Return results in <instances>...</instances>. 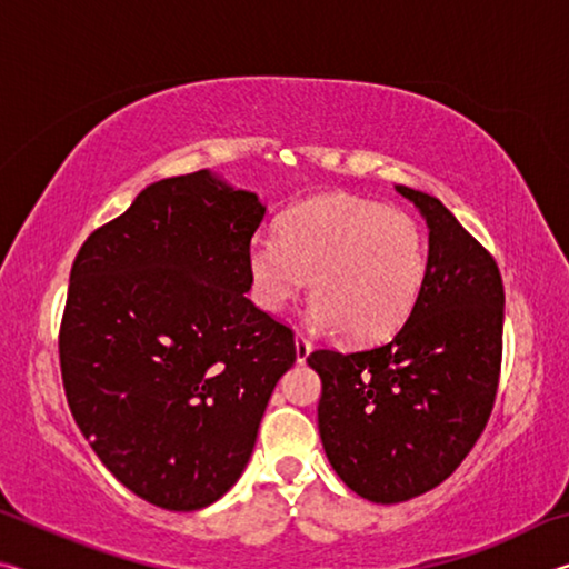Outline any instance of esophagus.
Listing matches in <instances>:
<instances>
[{
    "label": "esophagus",
    "mask_w": 569,
    "mask_h": 569,
    "mask_svg": "<svg viewBox=\"0 0 569 569\" xmlns=\"http://www.w3.org/2000/svg\"><path fill=\"white\" fill-rule=\"evenodd\" d=\"M296 359H298V363H303L306 359H308V353H311V349H313V343L306 339L303 333H296Z\"/></svg>",
    "instance_id": "obj_1"
}]
</instances>
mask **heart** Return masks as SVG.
Masks as SVG:
<instances>
[{"instance_id":"obj_1","label":"heart","mask_w":569,"mask_h":569,"mask_svg":"<svg viewBox=\"0 0 569 569\" xmlns=\"http://www.w3.org/2000/svg\"><path fill=\"white\" fill-rule=\"evenodd\" d=\"M427 268L417 220L353 196L308 200L278 223V240L258 236L248 248L250 288L263 311L281 313L311 274V323L351 341H377L401 326Z\"/></svg>"}]
</instances>
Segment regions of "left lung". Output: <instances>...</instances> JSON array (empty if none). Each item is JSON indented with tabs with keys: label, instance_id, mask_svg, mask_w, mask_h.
Returning <instances> with one entry per match:
<instances>
[{
	"label": "left lung",
	"instance_id": "obj_1",
	"mask_svg": "<svg viewBox=\"0 0 569 569\" xmlns=\"http://www.w3.org/2000/svg\"><path fill=\"white\" fill-rule=\"evenodd\" d=\"M429 228V268L389 341L319 349V435L356 495L397 505L441 485L487 427L502 366L505 286L489 250L441 200L397 186Z\"/></svg>",
	"mask_w": 569,
	"mask_h": 569
}]
</instances>
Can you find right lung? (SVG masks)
Returning a JSON list of instances; mask_svg holds the SVG:
<instances>
[{
  "label": "right lung",
  "instance_id": "obj_1",
  "mask_svg": "<svg viewBox=\"0 0 569 569\" xmlns=\"http://www.w3.org/2000/svg\"><path fill=\"white\" fill-rule=\"evenodd\" d=\"M266 208L208 170L148 186L84 240L60 326L67 403L146 502L192 512L243 475L293 331L250 291Z\"/></svg>",
  "mask_w": 569,
  "mask_h": 569
}]
</instances>
